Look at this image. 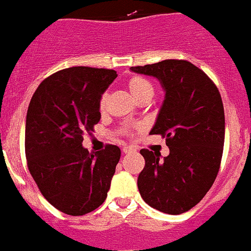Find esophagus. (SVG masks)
Masks as SVG:
<instances>
[{
	"label": "esophagus",
	"mask_w": 251,
	"mask_h": 251,
	"mask_svg": "<svg viewBox=\"0 0 251 251\" xmlns=\"http://www.w3.org/2000/svg\"><path fill=\"white\" fill-rule=\"evenodd\" d=\"M135 149L134 148H130V146H124L123 148V152L124 153H131L134 152Z\"/></svg>",
	"instance_id": "esophagus-1"
}]
</instances>
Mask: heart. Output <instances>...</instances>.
Segmentation results:
<instances>
[{
  "instance_id": "1",
  "label": "heart",
  "mask_w": 251,
  "mask_h": 251,
  "mask_svg": "<svg viewBox=\"0 0 251 251\" xmlns=\"http://www.w3.org/2000/svg\"><path fill=\"white\" fill-rule=\"evenodd\" d=\"M127 89L130 91L131 96L134 98L135 101L142 100V99H151L153 95L152 83L145 77L141 76H134L127 81ZM106 99L107 95H102L100 100V109L105 110L106 107Z\"/></svg>"
}]
</instances>
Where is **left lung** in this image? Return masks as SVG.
Returning a JSON list of instances; mask_svg holds the SVG:
<instances>
[{
    "instance_id": "left-lung-1",
    "label": "left lung",
    "mask_w": 251,
    "mask_h": 251,
    "mask_svg": "<svg viewBox=\"0 0 251 251\" xmlns=\"http://www.w3.org/2000/svg\"><path fill=\"white\" fill-rule=\"evenodd\" d=\"M160 81L165 99L150 135H161L168 156L142 149L145 168L137 177L144 201L179 215L195 206L214 184L225 139L220 92L204 71L189 61L165 60L130 67Z\"/></svg>"
}]
</instances>
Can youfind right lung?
<instances>
[{"mask_svg": "<svg viewBox=\"0 0 251 251\" xmlns=\"http://www.w3.org/2000/svg\"><path fill=\"white\" fill-rule=\"evenodd\" d=\"M116 71L77 66L40 83L27 110V166L50 204L67 215L91 213L105 201L121 151L90 153L83 134L100 121V100Z\"/></svg>", "mask_w": 251, "mask_h": 251, "instance_id": "1", "label": "right lung"}]
</instances>
